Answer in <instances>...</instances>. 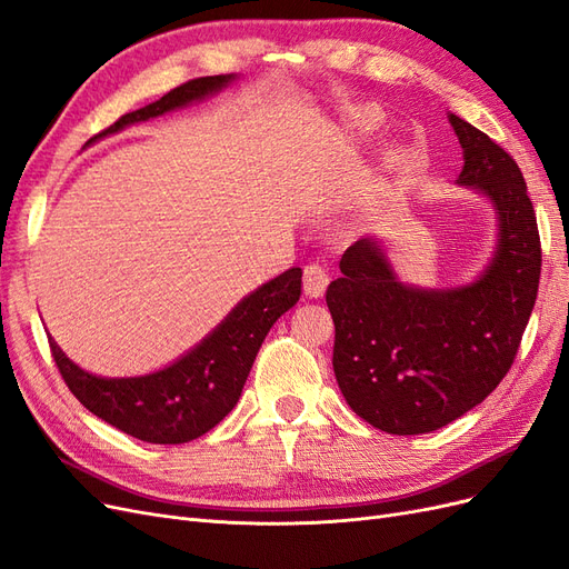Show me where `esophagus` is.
<instances>
[{"instance_id": "1", "label": "esophagus", "mask_w": 569, "mask_h": 569, "mask_svg": "<svg viewBox=\"0 0 569 569\" xmlns=\"http://www.w3.org/2000/svg\"><path fill=\"white\" fill-rule=\"evenodd\" d=\"M327 284H330V272L320 263H308L303 268V291L308 297H322Z\"/></svg>"}]
</instances>
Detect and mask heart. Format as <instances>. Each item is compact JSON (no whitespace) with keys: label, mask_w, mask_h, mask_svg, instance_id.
<instances>
[{"label":"heart","mask_w":569,"mask_h":569,"mask_svg":"<svg viewBox=\"0 0 569 569\" xmlns=\"http://www.w3.org/2000/svg\"><path fill=\"white\" fill-rule=\"evenodd\" d=\"M366 123H368V120H366Z\"/></svg>","instance_id":"heart-1"}]
</instances>
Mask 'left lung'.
Here are the masks:
<instances>
[{"label":"left lung","mask_w":569,"mask_h":569,"mask_svg":"<svg viewBox=\"0 0 569 569\" xmlns=\"http://www.w3.org/2000/svg\"><path fill=\"white\" fill-rule=\"evenodd\" d=\"M465 166L501 220L493 261L468 287L425 291L396 280L382 249L360 239L327 287L332 366L356 416L387 435L453 422L501 385L518 356L541 278V239L522 170L468 120L449 116Z\"/></svg>","instance_id":"obj_1"}]
</instances>
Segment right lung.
I'll use <instances>...</instances> for the list:
<instances>
[{
	"label": "right lung",
	"instance_id": "right-lung-1",
	"mask_svg": "<svg viewBox=\"0 0 569 569\" xmlns=\"http://www.w3.org/2000/svg\"><path fill=\"white\" fill-rule=\"evenodd\" d=\"M230 80L209 76L182 82L153 104L120 116L99 137L203 99ZM299 297L301 268H289L258 287L178 363L144 377L107 380L73 366L51 339L49 349L66 387L97 418L149 443H184L209 432L237 406L266 335Z\"/></svg>",
	"mask_w": 569,
	"mask_h": 569
}]
</instances>
